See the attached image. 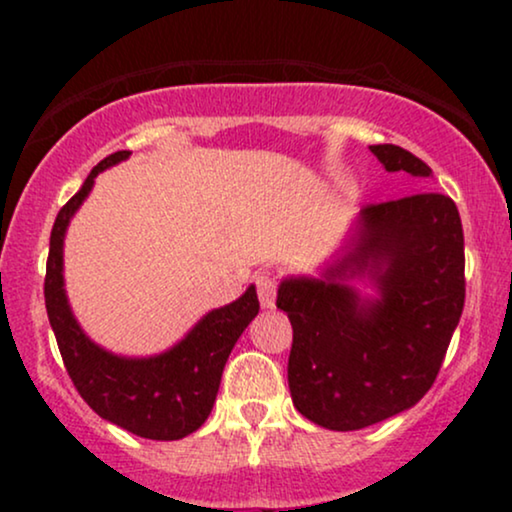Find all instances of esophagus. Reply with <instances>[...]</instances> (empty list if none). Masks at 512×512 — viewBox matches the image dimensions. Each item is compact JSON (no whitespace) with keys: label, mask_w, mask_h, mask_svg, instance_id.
Returning a JSON list of instances; mask_svg holds the SVG:
<instances>
[{"label":"esophagus","mask_w":512,"mask_h":512,"mask_svg":"<svg viewBox=\"0 0 512 512\" xmlns=\"http://www.w3.org/2000/svg\"><path fill=\"white\" fill-rule=\"evenodd\" d=\"M255 286H257V296H260L262 308H274L276 301V279L272 276V272L262 269L260 274L255 276Z\"/></svg>","instance_id":"obj_1"}]
</instances>
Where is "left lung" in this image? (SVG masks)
I'll return each mask as SVG.
<instances>
[{
	"mask_svg": "<svg viewBox=\"0 0 512 512\" xmlns=\"http://www.w3.org/2000/svg\"><path fill=\"white\" fill-rule=\"evenodd\" d=\"M387 173L431 178L395 144L370 146ZM366 273L379 296L348 284ZM289 315L293 407L330 431H358L414 407L431 390L464 308V236L448 195L368 204L344 257L320 279L289 276L276 293Z\"/></svg>",
	"mask_w": 512,
	"mask_h": 512,
	"instance_id": "left-lung-1",
	"label": "left lung"
}]
</instances>
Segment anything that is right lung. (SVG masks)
Segmentation results:
<instances>
[{
    "label": "right lung",
    "instance_id": "obj_1",
    "mask_svg": "<svg viewBox=\"0 0 512 512\" xmlns=\"http://www.w3.org/2000/svg\"><path fill=\"white\" fill-rule=\"evenodd\" d=\"M125 158L129 151H115L103 158L57 214L45 272V308L64 368L88 407L139 438L180 440L207 421L223 366L240 334L260 313V301L255 286H250L238 301L204 315L178 344L149 358L110 354L86 337L64 293V233L91 192L96 175Z\"/></svg>",
    "mask_w": 512,
    "mask_h": 512
}]
</instances>
